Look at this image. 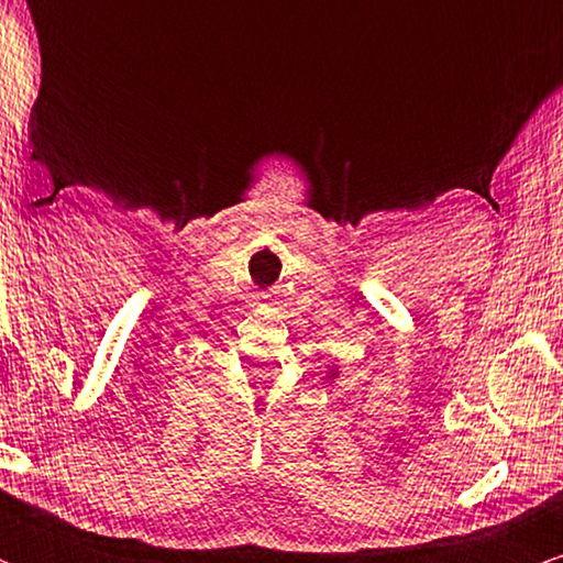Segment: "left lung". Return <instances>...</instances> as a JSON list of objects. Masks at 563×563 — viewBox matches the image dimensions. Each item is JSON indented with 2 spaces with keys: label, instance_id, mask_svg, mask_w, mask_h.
Segmentation results:
<instances>
[{
  "label": "left lung",
  "instance_id": "left-lung-1",
  "mask_svg": "<svg viewBox=\"0 0 563 563\" xmlns=\"http://www.w3.org/2000/svg\"><path fill=\"white\" fill-rule=\"evenodd\" d=\"M333 378H339V367H331V371H328V380Z\"/></svg>",
  "mask_w": 563,
  "mask_h": 563
}]
</instances>
